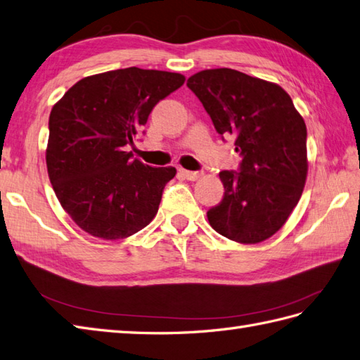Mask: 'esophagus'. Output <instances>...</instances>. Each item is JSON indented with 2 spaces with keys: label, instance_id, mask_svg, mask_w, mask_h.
<instances>
[{
  "label": "esophagus",
  "instance_id": "34e87169",
  "mask_svg": "<svg viewBox=\"0 0 360 360\" xmlns=\"http://www.w3.org/2000/svg\"><path fill=\"white\" fill-rule=\"evenodd\" d=\"M183 177H185L186 180H191V181H195L201 177V172L200 171H186V169H181L180 171Z\"/></svg>",
  "mask_w": 360,
  "mask_h": 360
}]
</instances>
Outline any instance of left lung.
Listing matches in <instances>:
<instances>
[{
  "label": "left lung",
  "mask_w": 360,
  "mask_h": 360,
  "mask_svg": "<svg viewBox=\"0 0 360 360\" xmlns=\"http://www.w3.org/2000/svg\"><path fill=\"white\" fill-rule=\"evenodd\" d=\"M217 133L233 137L238 171H221L223 200L207 210L220 235L243 244L270 238L300 201L307 179V128L281 86L232 68L188 79Z\"/></svg>",
  "instance_id": "obj_1"
}]
</instances>
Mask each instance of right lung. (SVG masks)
Wrapping results in <instances>:
<instances>
[{
	"mask_svg": "<svg viewBox=\"0 0 360 360\" xmlns=\"http://www.w3.org/2000/svg\"><path fill=\"white\" fill-rule=\"evenodd\" d=\"M185 76L137 67L84 77L50 112L47 171L60 206L82 231L103 240L151 223L175 168H153L127 151L153 108Z\"/></svg>",
	"mask_w": 360,
	"mask_h": 360,
	"instance_id": "right-lung-1",
	"label": "right lung"
}]
</instances>
